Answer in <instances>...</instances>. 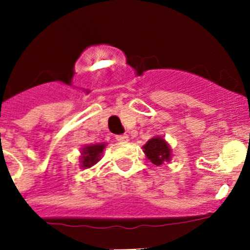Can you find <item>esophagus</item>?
I'll list each match as a JSON object with an SVG mask.
<instances>
[{"label": "esophagus", "instance_id": "obj_1", "mask_svg": "<svg viewBox=\"0 0 250 250\" xmlns=\"http://www.w3.org/2000/svg\"><path fill=\"white\" fill-rule=\"evenodd\" d=\"M116 140L120 141V143H127L128 140H129V137H128L127 134H123V135H117L116 137Z\"/></svg>", "mask_w": 250, "mask_h": 250}]
</instances>
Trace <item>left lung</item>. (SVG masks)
I'll return each mask as SVG.
<instances>
[{
  "instance_id": "8db88e82",
  "label": "left lung",
  "mask_w": 250,
  "mask_h": 250,
  "mask_svg": "<svg viewBox=\"0 0 250 250\" xmlns=\"http://www.w3.org/2000/svg\"><path fill=\"white\" fill-rule=\"evenodd\" d=\"M143 151L145 153L146 158L156 166L169 163L173 156L170 145L161 135H156V137L151 138L143 146Z\"/></svg>"
}]
</instances>
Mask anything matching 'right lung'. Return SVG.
<instances>
[{"instance_id":"obj_1","label":"right lung","mask_w":250,"mask_h":250,"mask_svg":"<svg viewBox=\"0 0 250 250\" xmlns=\"http://www.w3.org/2000/svg\"><path fill=\"white\" fill-rule=\"evenodd\" d=\"M105 146H106V144L104 143L89 144V145L82 146L80 156V167L82 169H88V168L97 165L102 158Z\"/></svg>"}]
</instances>
